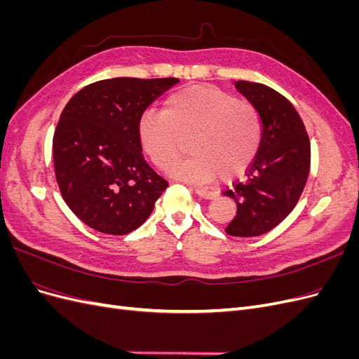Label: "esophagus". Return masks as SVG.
<instances>
[{"label": "esophagus", "mask_w": 359, "mask_h": 359, "mask_svg": "<svg viewBox=\"0 0 359 359\" xmlns=\"http://www.w3.org/2000/svg\"><path fill=\"white\" fill-rule=\"evenodd\" d=\"M194 191H196V194L199 198L202 199H214L217 198V193L215 191H211V190H206V189H194Z\"/></svg>", "instance_id": "34e87169"}]
</instances>
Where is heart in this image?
Masks as SVG:
<instances>
[{"label":"heart","mask_w":359,"mask_h":359,"mask_svg":"<svg viewBox=\"0 0 359 359\" xmlns=\"http://www.w3.org/2000/svg\"><path fill=\"white\" fill-rule=\"evenodd\" d=\"M137 142L158 169H166L189 140V157L169 168L173 177L208 184L244 173L262 142V119L247 100L206 85L170 93L161 112L147 111L137 119Z\"/></svg>","instance_id":"b5f03b06"}]
</instances>
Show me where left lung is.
I'll list each match as a JSON object with an SVG mask.
<instances>
[{
	"label": "left lung",
	"mask_w": 359,
	"mask_h": 359,
	"mask_svg": "<svg viewBox=\"0 0 359 359\" xmlns=\"http://www.w3.org/2000/svg\"><path fill=\"white\" fill-rule=\"evenodd\" d=\"M233 85L259 111L262 142L247 178L223 191L236 202V215L224 231L232 236H257L274 229L295 208L310 172V139L286 97L264 83Z\"/></svg>",
	"instance_id": "obj_1"
}]
</instances>
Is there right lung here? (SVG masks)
Instances as JSON below:
<instances>
[{"label":"right lung","instance_id":"1","mask_svg":"<svg viewBox=\"0 0 359 359\" xmlns=\"http://www.w3.org/2000/svg\"><path fill=\"white\" fill-rule=\"evenodd\" d=\"M177 78H114L76 93L61 112L52 153L62 199L79 220L107 235L132 232L154 210L168 181L149 168L137 119Z\"/></svg>","mask_w":359,"mask_h":359}]
</instances>
